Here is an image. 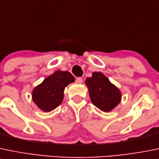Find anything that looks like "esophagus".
Returning a JSON list of instances; mask_svg holds the SVG:
<instances>
[{"mask_svg":"<svg viewBox=\"0 0 159 159\" xmlns=\"http://www.w3.org/2000/svg\"><path fill=\"white\" fill-rule=\"evenodd\" d=\"M83 82V79L81 78H78L76 79V83L77 84H81Z\"/></svg>","mask_w":159,"mask_h":159,"instance_id":"obj_1","label":"esophagus"}]
</instances>
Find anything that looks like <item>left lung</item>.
I'll use <instances>...</instances> for the list:
<instances>
[{"instance_id": "obj_1", "label": "left lung", "mask_w": 159, "mask_h": 159, "mask_svg": "<svg viewBox=\"0 0 159 159\" xmlns=\"http://www.w3.org/2000/svg\"><path fill=\"white\" fill-rule=\"evenodd\" d=\"M85 84L92 102L103 112H110L121 102L120 90L101 72H93Z\"/></svg>"}]
</instances>
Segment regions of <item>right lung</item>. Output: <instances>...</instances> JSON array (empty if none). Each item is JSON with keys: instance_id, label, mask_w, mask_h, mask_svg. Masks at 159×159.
<instances>
[{"instance_id": "right-lung-1", "label": "right lung", "mask_w": 159, "mask_h": 159, "mask_svg": "<svg viewBox=\"0 0 159 159\" xmlns=\"http://www.w3.org/2000/svg\"><path fill=\"white\" fill-rule=\"evenodd\" d=\"M75 81L70 72L56 70L34 88L32 92L34 103L43 112L53 110L62 103L65 88Z\"/></svg>"}]
</instances>
